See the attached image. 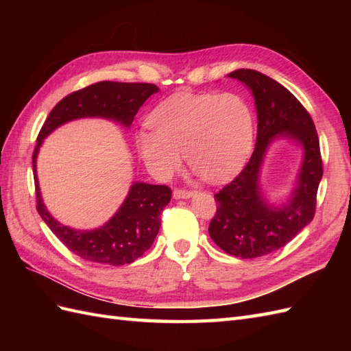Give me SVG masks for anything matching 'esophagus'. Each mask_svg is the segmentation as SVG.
<instances>
[{
	"instance_id": "34e87169",
	"label": "esophagus",
	"mask_w": 351,
	"mask_h": 351,
	"mask_svg": "<svg viewBox=\"0 0 351 351\" xmlns=\"http://www.w3.org/2000/svg\"><path fill=\"white\" fill-rule=\"evenodd\" d=\"M195 193L191 190H184V189H175L173 190V197L175 199H190Z\"/></svg>"
}]
</instances>
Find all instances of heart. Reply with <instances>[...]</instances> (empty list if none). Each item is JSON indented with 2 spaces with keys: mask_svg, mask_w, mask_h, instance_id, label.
I'll list each match as a JSON object with an SVG mask.
<instances>
[{
  "mask_svg": "<svg viewBox=\"0 0 351 351\" xmlns=\"http://www.w3.org/2000/svg\"><path fill=\"white\" fill-rule=\"evenodd\" d=\"M152 130L137 134L138 154L152 173L169 178L182 166L211 182L232 178L253 145L252 108L238 93H178L162 101L149 117Z\"/></svg>",
  "mask_w": 351,
  "mask_h": 351,
  "instance_id": "obj_1",
  "label": "heart"
}]
</instances>
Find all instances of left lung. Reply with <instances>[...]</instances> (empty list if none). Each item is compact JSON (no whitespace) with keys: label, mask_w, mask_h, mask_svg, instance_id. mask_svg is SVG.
Wrapping results in <instances>:
<instances>
[{"label":"left lung","mask_w":351,"mask_h":351,"mask_svg":"<svg viewBox=\"0 0 351 351\" xmlns=\"http://www.w3.org/2000/svg\"><path fill=\"white\" fill-rule=\"evenodd\" d=\"M229 77L247 86L255 98L256 146L240 175L214 195L217 211L208 232L229 255L250 259L279 250L314 219L323 161L312 117L288 88L253 69H238ZM278 135L300 141L304 162L289 204L273 207L260 195L258 171L266 147Z\"/></svg>","instance_id":"1"}]
</instances>
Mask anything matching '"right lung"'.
<instances>
[{
	"label": "right lung",
	"mask_w": 351,
	"mask_h": 351,
	"mask_svg": "<svg viewBox=\"0 0 351 351\" xmlns=\"http://www.w3.org/2000/svg\"><path fill=\"white\" fill-rule=\"evenodd\" d=\"M158 87L149 83L101 81L66 96L51 110L37 136L33 152L36 208L43 221L66 247L80 258L107 265L131 264L151 247L161 226V211L170 199L167 185L134 182L119 211L106 225L92 230H77L58 223L47 211L36 176L37 152L43 138L58 126L81 117L111 119L130 126L149 96Z\"/></svg>",
	"instance_id": "add662e5"
}]
</instances>
